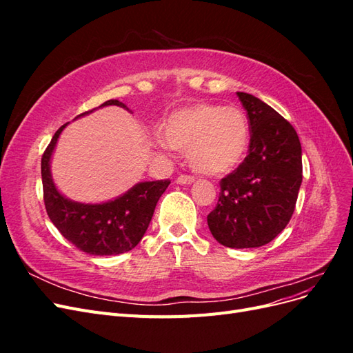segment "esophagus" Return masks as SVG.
<instances>
[{"instance_id":"34e87169","label":"esophagus","mask_w":353,"mask_h":353,"mask_svg":"<svg viewBox=\"0 0 353 353\" xmlns=\"http://www.w3.org/2000/svg\"><path fill=\"white\" fill-rule=\"evenodd\" d=\"M176 183L181 185H188V184H193L194 183V178L190 176V175H181L176 178Z\"/></svg>"}]
</instances>
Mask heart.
<instances>
[{
	"label": "heart",
	"instance_id": "obj_1",
	"mask_svg": "<svg viewBox=\"0 0 353 353\" xmlns=\"http://www.w3.org/2000/svg\"><path fill=\"white\" fill-rule=\"evenodd\" d=\"M249 137L248 117L240 109L197 103L168 116L165 143L160 144L188 152L190 165L197 172L219 175L241 162Z\"/></svg>",
	"mask_w": 353,
	"mask_h": 353
}]
</instances>
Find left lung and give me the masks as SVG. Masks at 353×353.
<instances>
[{
  "label": "left lung",
  "mask_w": 353,
  "mask_h": 353,
  "mask_svg": "<svg viewBox=\"0 0 353 353\" xmlns=\"http://www.w3.org/2000/svg\"><path fill=\"white\" fill-rule=\"evenodd\" d=\"M248 112L249 154L221 179L216 208L208 225L231 249L261 248L287 227L302 184V147L292 123L271 105L237 92Z\"/></svg>",
  "instance_id": "left-lung-1"
}]
</instances>
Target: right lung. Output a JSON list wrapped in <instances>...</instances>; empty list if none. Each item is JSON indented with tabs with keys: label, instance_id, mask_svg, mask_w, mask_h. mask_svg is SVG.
I'll return each instance as SVG.
<instances>
[{
	"label": "right lung",
	"instance_id": "add662e5",
	"mask_svg": "<svg viewBox=\"0 0 353 353\" xmlns=\"http://www.w3.org/2000/svg\"><path fill=\"white\" fill-rule=\"evenodd\" d=\"M104 105H119L125 110H130L119 100H109L100 108ZM92 110L79 116L91 113ZM66 126L68 123L59 128L41 159L44 203L51 222L74 248L88 254L110 256L132 250L145 234L157 201L170 181L159 179L138 183L123 196L99 205H85L66 199L59 193L52 183L50 170L51 154Z\"/></svg>",
	"mask_w": 353,
	"mask_h": 353
}]
</instances>
